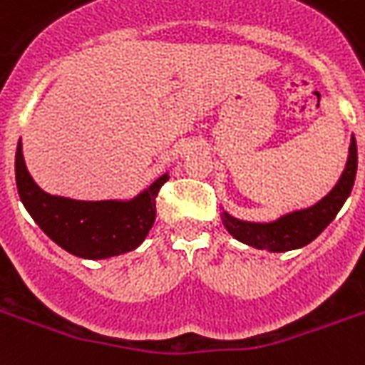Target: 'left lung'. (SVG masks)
<instances>
[{
	"mask_svg": "<svg viewBox=\"0 0 365 365\" xmlns=\"http://www.w3.org/2000/svg\"><path fill=\"white\" fill-rule=\"evenodd\" d=\"M356 168H358V150H356V139L352 135L350 147H348L346 164H344L339 182L334 183L333 190L325 197H321L317 203L284 212L271 222L242 220V218L232 217L228 210H222L224 228L230 232V236L236 237L237 242L255 247V250H265L271 253L299 250L313 242L329 224L333 222V218L342 209V205L352 191Z\"/></svg>",
	"mask_w": 365,
	"mask_h": 365,
	"instance_id": "obj_1",
	"label": "left lung"
}]
</instances>
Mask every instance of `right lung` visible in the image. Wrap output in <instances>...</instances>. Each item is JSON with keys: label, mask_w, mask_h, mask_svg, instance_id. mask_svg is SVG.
Masks as SVG:
<instances>
[{"label": "right lung", "mask_w": 365, "mask_h": 365, "mask_svg": "<svg viewBox=\"0 0 365 365\" xmlns=\"http://www.w3.org/2000/svg\"><path fill=\"white\" fill-rule=\"evenodd\" d=\"M15 180L24 209L46 236L81 259L115 257L137 250L156 218V195L170 174H162L131 199L81 201L46 193L24 164L23 145L15 155Z\"/></svg>", "instance_id": "obj_1"}]
</instances>
